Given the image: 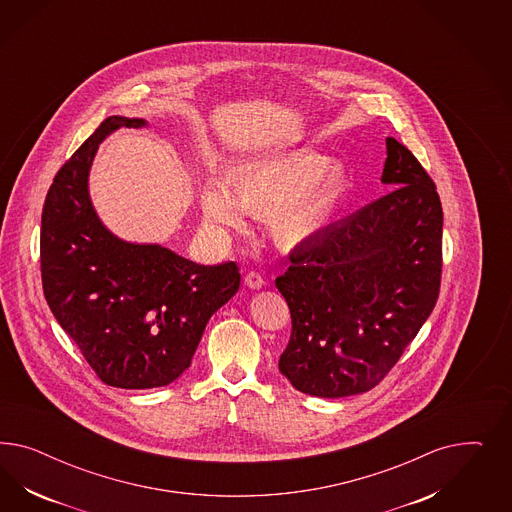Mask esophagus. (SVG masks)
I'll use <instances>...</instances> for the list:
<instances>
[{
    "instance_id": "1",
    "label": "esophagus",
    "mask_w": 512,
    "mask_h": 512,
    "mask_svg": "<svg viewBox=\"0 0 512 512\" xmlns=\"http://www.w3.org/2000/svg\"><path fill=\"white\" fill-rule=\"evenodd\" d=\"M246 285H248L249 289H253V291L263 289V276L259 272H249L248 276H246Z\"/></svg>"
}]
</instances>
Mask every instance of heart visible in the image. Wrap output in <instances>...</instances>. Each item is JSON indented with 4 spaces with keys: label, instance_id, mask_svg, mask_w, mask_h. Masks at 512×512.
Here are the masks:
<instances>
[{
    "label": "heart",
    "instance_id": "obj_1",
    "mask_svg": "<svg viewBox=\"0 0 512 512\" xmlns=\"http://www.w3.org/2000/svg\"><path fill=\"white\" fill-rule=\"evenodd\" d=\"M349 189L351 176L341 165L300 150L238 167L231 187L208 180L201 193L202 217L210 229L221 231L244 225L242 208L255 216L270 214L274 238L295 248L325 231Z\"/></svg>",
    "mask_w": 512,
    "mask_h": 512
}]
</instances>
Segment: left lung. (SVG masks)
Segmentation results:
<instances>
[{"label":"left lung","instance_id":"obj_1","mask_svg":"<svg viewBox=\"0 0 512 512\" xmlns=\"http://www.w3.org/2000/svg\"><path fill=\"white\" fill-rule=\"evenodd\" d=\"M388 195L300 244L276 287L293 332L279 372L310 396L368 392L434 310L443 210L428 172L387 137Z\"/></svg>","mask_w":512,"mask_h":512}]
</instances>
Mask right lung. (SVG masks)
Segmentation results:
<instances>
[{
    "mask_svg": "<svg viewBox=\"0 0 512 512\" xmlns=\"http://www.w3.org/2000/svg\"><path fill=\"white\" fill-rule=\"evenodd\" d=\"M142 118L110 116L56 174L41 217L48 308L110 387H167L191 366L210 317L240 287L236 263L187 261L125 242L101 223L88 178L103 140Z\"/></svg>",
    "mask_w": 512,
    "mask_h": 512,
    "instance_id": "add662e5",
    "label": "right lung"
}]
</instances>
